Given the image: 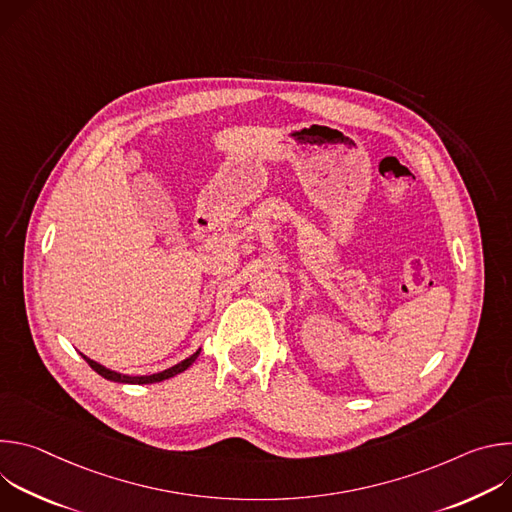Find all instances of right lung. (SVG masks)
<instances>
[{
    "mask_svg": "<svg viewBox=\"0 0 512 512\" xmlns=\"http://www.w3.org/2000/svg\"><path fill=\"white\" fill-rule=\"evenodd\" d=\"M198 354H200V350H196L192 356H188L186 360H182V362L174 364V367H170V369H166V371H162V373H156V375H145V377H129V375H121V373H115V371L105 369L103 364H99V362H95V360L87 358L85 354H83V358L89 362V367H91L95 373H99V375H101L103 379H107V381L127 383V385H150V383H160V381H166V379H170V377H176V375L184 373V371L190 367V364L198 358Z\"/></svg>",
    "mask_w": 512,
    "mask_h": 512,
    "instance_id": "obj_1",
    "label": "right lung"
}]
</instances>
